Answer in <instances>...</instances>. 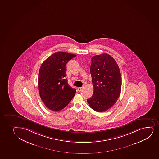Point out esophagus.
Instances as JSON below:
<instances>
[{
  "instance_id": "obj_1",
  "label": "esophagus",
  "mask_w": 159,
  "mask_h": 159,
  "mask_svg": "<svg viewBox=\"0 0 159 159\" xmlns=\"http://www.w3.org/2000/svg\"><path fill=\"white\" fill-rule=\"evenodd\" d=\"M84 87H79L78 88V90L79 91H82V90L84 89Z\"/></svg>"
}]
</instances>
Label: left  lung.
Segmentation results:
<instances>
[{
	"mask_svg": "<svg viewBox=\"0 0 159 159\" xmlns=\"http://www.w3.org/2000/svg\"><path fill=\"white\" fill-rule=\"evenodd\" d=\"M90 73L93 93L88 103L96 111H105L114 105L120 94V68L113 57L103 53L91 58Z\"/></svg>",
	"mask_w": 159,
	"mask_h": 159,
	"instance_id": "1",
	"label": "left lung"
}]
</instances>
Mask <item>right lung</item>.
I'll return each mask as SVG.
<instances>
[{
  "mask_svg": "<svg viewBox=\"0 0 159 159\" xmlns=\"http://www.w3.org/2000/svg\"><path fill=\"white\" fill-rule=\"evenodd\" d=\"M76 55L58 52L48 57L42 64L38 78V88L42 102L48 109L60 111L68 105L76 93L68 84L66 66Z\"/></svg>",
  "mask_w": 159,
  "mask_h": 159,
  "instance_id": "obj_1",
  "label": "right lung"
}]
</instances>
